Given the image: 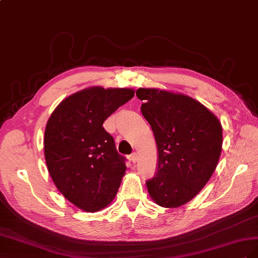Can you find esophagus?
<instances>
[{
	"label": "esophagus",
	"instance_id": "esophagus-1",
	"mask_svg": "<svg viewBox=\"0 0 258 258\" xmlns=\"http://www.w3.org/2000/svg\"><path fill=\"white\" fill-rule=\"evenodd\" d=\"M130 160L133 162V163H136V162H137V153H135V152L132 153L130 156Z\"/></svg>",
	"mask_w": 258,
	"mask_h": 258
}]
</instances>
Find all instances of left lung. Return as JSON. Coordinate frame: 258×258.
I'll return each mask as SVG.
<instances>
[{"label":"left lung","instance_id":"obj_1","mask_svg":"<svg viewBox=\"0 0 258 258\" xmlns=\"http://www.w3.org/2000/svg\"><path fill=\"white\" fill-rule=\"evenodd\" d=\"M142 113L158 148V166L146 181L152 200L178 208L194 199L214 173L222 152L223 128L196 99L157 88H138Z\"/></svg>","mask_w":258,"mask_h":258}]
</instances>
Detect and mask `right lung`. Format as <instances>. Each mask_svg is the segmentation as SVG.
<instances>
[{
	"label": "right lung",
	"mask_w": 258,
	"mask_h": 258,
	"mask_svg": "<svg viewBox=\"0 0 258 258\" xmlns=\"http://www.w3.org/2000/svg\"><path fill=\"white\" fill-rule=\"evenodd\" d=\"M134 94L131 88H86L62 100L47 121L48 173L61 195L81 210L104 209L117 192L125 158L102 124Z\"/></svg>",
	"instance_id": "add662e5"
}]
</instances>
